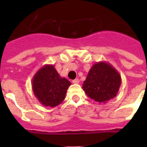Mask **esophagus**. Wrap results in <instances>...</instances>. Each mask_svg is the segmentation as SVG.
Listing matches in <instances>:
<instances>
[{"mask_svg":"<svg viewBox=\"0 0 147 147\" xmlns=\"http://www.w3.org/2000/svg\"><path fill=\"white\" fill-rule=\"evenodd\" d=\"M79 82H80L79 79H75L72 80V83H74V84H78Z\"/></svg>","mask_w":147,"mask_h":147,"instance_id":"1","label":"esophagus"}]
</instances>
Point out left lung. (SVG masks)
Wrapping results in <instances>:
<instances>
[{"label":"left lung","instance_id":"left-lung-1","mask_svg":"<svg viewBox=\"0 0 147 147\" xmlns=\"http://www.w3.org/2000/svg\"><path fill=\"white\" fill-rule=\"evenodd\" d=\"M121 83V76L112 65L99 62L90 68L82 89L89 97L105 104L116 97Z\"/></svg>","mask_w":147,"mask_h":147}]
</instances>
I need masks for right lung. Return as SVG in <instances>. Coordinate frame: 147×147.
<instances>
[{
    "instance_id": "add662e5",
    "label": "right lung",
    "mask_w": 147,
    "mask_h": 147,
    "mask_svg": "<svg viewBox=\"0 0 147 147\" xmlns=\"http://www.w3.org/2000/svg\"><path fill=\"white\" fill-rule=\"evenodd\" d=\"M71 82L61 78L53 65L42 66L32 79L34 94L45 107H55L65 98L67 90Z\"/></svg>"
}]
</instances>
